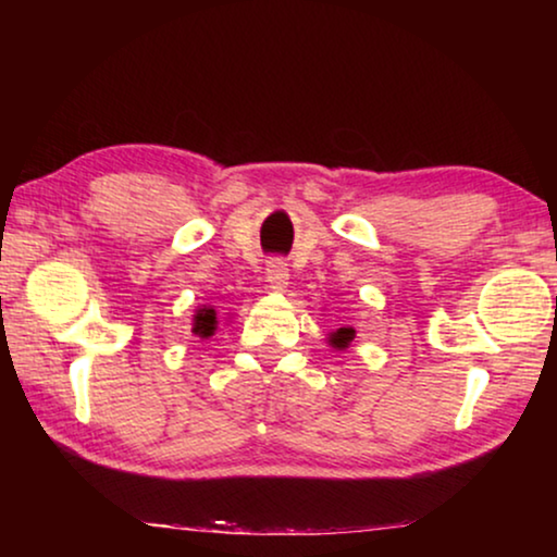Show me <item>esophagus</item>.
Here are the masks:
<instances>
[{
    "mask_svg": "<svg viewBox=\"0 0 557 557\" xmlns=\"http://www.w3.org/2000/svg\"><path fill=\"white\" fill-rule=\"evenodd\" d=\"M265 281H269V288L271 292H286L288 286V269L284 261H278V258H273V261H269V265H265Z\"/></svg>",
    "mask_w": 557,
    "mask_h": 557,
    "instance_id": "1",
    "label": "esophagus"
}]
</instances>
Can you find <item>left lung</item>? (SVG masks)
<instances>
[{
    "instance_id": "left-lung-1",
    "label": "left lung",
    "mask_w": 557,
    "mask_h": 557,
    "mask_svg": "<svg viewBox=\"0 0 557 557\" xmlns=\"http://www.w3.org/2000/svg\"><path fill=\"white\" fill-rule=\"evenodd\" d=\"M355 334L357 332L352 330V326H339L337 332L326 334V342H330L334 349H347L355 342Z\"/></svg>"
}]
</instances>
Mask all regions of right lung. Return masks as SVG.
<instances>
[{
	"mask_svg": "<svg viewBox=\"0 0 557 557\" xmlns=\"http://www.w3.org/2000/svg\"><path fill=\"white\" fill-rule=\"evenodd\" d=\"M218 330V311L210 304H200L193 314V334L200 339H208Z\"/></svg>",
	"mask_w": 557,
	"mask_h": 557,
	"instance_id": "1",
	"label": "right lung"
}]
</instances>
